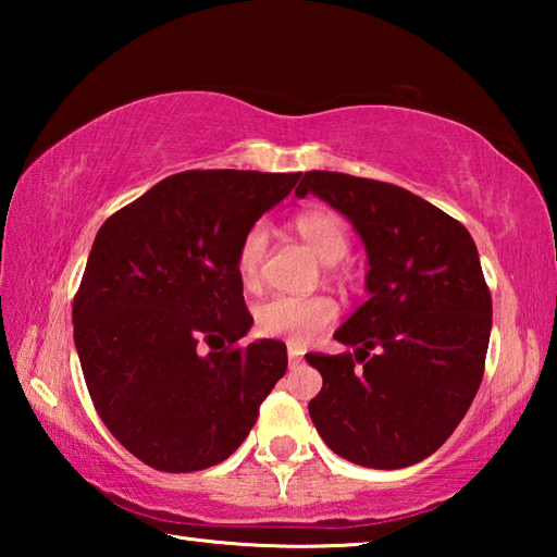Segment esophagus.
<instances>
[{
    "mask_svg": "<svg viewBox=\"0 0 557 557\" xmlns=\"http://www.w3.org/2000/svg\"><path fill=\"white\" fill-rule=\"evenodd\" d=\"M287 361H289V369H299V366L305 363V354H301L299 348L289 346V348H287Z\"/></svg>",
    "mask_w": 557,
    "mask_h": 557,
    "instance_id": "1",
    "label": "esophagus"
}]
</instances>
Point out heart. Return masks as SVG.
Returning <instances> with one entry per match:
<instances>
[{"instance_id": "obj_1", "label": "heart", "mask_w": 557, "mask_h": 557, "mask_svg": "<svg viewBox=\"0 0 557 557\" xmlns=\"http://www.w3.org/2000/svg\"><path fill=\"white\" fill-rule=\"evenodd\" d=\"M295 231L309 245L314 256L326 262V275L336 282L354 280V270L346 265L348 228L344 219L329 209H309L295 215ZM268 260V228L252 223L235 248V272L240 285L256 292L262 285V272ZM336 319V301L324 295L312 297H270L256 307V329L262 336L285 338L292 346H307L317 334L332 326Z\"/></svg>"}]
</instances>
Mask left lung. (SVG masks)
<instances>
[{
    "mask_svg": "<svg viewBox=\"0 0 557 557\" xmlns=\"http://www.w3.org/2000/svg\"><path fill=\"white\" fill-rule=\"evenodd\" d=\"M369 250L371 299L334 334L354 348L307 354L324 385L309 418L354 465L403 469L445 445L482 385L492 292L469 231L408 188L342 172H307Z\"/></svg>",
    "mask_w": 557,
    "mask_h": 557,
    "instance_id": "1",
    "label": "left lung"
}]
</instances>
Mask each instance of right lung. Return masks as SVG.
Segmentation results:
<instances>
[{"instance_id": "add662e5", "label": "right lung", "mask_w": 557, "mask_h": 557, "mask_svg": "<svg viewBox=\"0 0 557 557\" xmlns=\"http://www.w3.org/2000/svg\"><path fill=\"white\" fill-rule=\"evenodd\" d=\"M299 176L191 169L100 225L73 299V338L100 420L152 469L228 459L285 375V344H240L252 317L235 248Z\"/></svg>"}]
</instances>
